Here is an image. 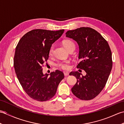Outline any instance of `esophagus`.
Listing matches in <instances>:
<instances>
[{"label":"esophagus","instance_id":"obj_1","mask_svg":"<svg viewBox=\"0 0 124 124\" xmlns=\"http://www.w3.org/2000/svg\"><path fill=\"white\" fill-rule=\"evenodd\" d=\"M64 75L65 76H67L69 75V73L68 72H64Z\"/></svg>","mask_w":124,"mask_h":124}]
</instances>
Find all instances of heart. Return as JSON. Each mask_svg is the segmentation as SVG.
Masks as SVG:
<instances>
[{"mask_svg": "<svg viewBox=\"0 0 124 124\" xmlns=\"http://www.w3.org/2000/svg\"><path fill=\"white\" fill-rule=\"evenodd\" d=\"M63 45L65 47V48H66L68 51L71 48H72V47H75V44L73 43V42H72L71 40H64L63 42ZM54 47L53 45H52L51 46V47H49V49L48 51V53L49 55L52 54L53 52V51H54ZM69 64H70L69 60H64L63 61L58 62L56 64V65L58 68H59L60 69H61L63 70H68L70 68Z\"/></svg>", "mask_w": 124, "mask_h": 124, "instance_id": "1", "label": "heart"}]
</instances>
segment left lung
I'll use <instances>...</instances> for the list:
<instances>
[{
	"mask_svg": "<svg viewBox=\"0 0 124 124\" xmlns=\"http://www.w3.org/2000/svg\"><path fill=\"white\" fill-rule=\"evenodd\" d=\"M65 35L78 43L80 62L77 67L86 73L85 76L78 71L70 73L77 78L71 91L80 100L93 99L104 87L112 69V53L109 44L101 34L89 27L69 30Z\"/></svg>",
	"mask_w": 124,
	"mask_h": 124,
	"instance_id": "8db88e82",
	"label": "left lung"
}]
</instances>
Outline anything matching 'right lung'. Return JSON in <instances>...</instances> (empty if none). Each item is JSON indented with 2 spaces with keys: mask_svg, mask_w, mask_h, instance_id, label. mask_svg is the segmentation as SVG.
Here are the masks:
<instances>
[{
  "mask_svg": "<svg viewBox=\"0 0 124 124\" xmlns=\"http://www.w3.org/2000/svg\"><path fill=\"white\" fill-rule=\"evenodd\" d=\"M64 29H35L21 38L15 49L14 67L18 81L31 98L46 101L56 94L64 76L59 70L43 74L42 66L49 57V47L61 37Z\"/></svg>",
  "mask_w": 124,
  "mask_h": 124,
  "instance_id": "obj_1",
  "label": "right lung"
}]
</instances>
